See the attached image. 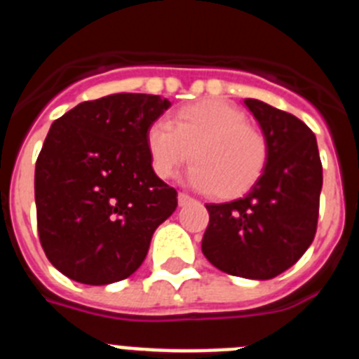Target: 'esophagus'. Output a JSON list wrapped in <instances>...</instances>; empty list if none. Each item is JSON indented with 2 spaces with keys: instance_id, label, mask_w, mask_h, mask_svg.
Instances as JSON below:
<instances>
[{
  "instance_id": "esophagus-1",
  "label": "esophagus",
  "mask_w": 359,
  "mask_h": 359,
  "mask_svg": "<svg viewBox=\"0 0 359 359\" xmlns=\"http://www.w3.org/2000/svg\"><path fill=\"white\" fill-rule=\"evenodd\" d=\"M194 199L190 198L189 194H185V192H180L177 194V203H180V207H185V205H189V203H192Z\"/></svg>"
}]
</instances>
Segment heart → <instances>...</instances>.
<instances>
[{"label": "heart", "mask_w": 359, "mask_h": 359, "mask_svg": "<svg viewBox=\"0 0 359 359\" xmlns=\"http://www.w3.org/2000/svg\"><path fill=\"white\" fill-rule=\"evenodd\" d=\"M147 152L154 172L170 177L189 158L190 185L217 198H236L261 177L268 144L236 106L207 98L187 104L170 123L154 122L147 131Z\"/></svg>", "instance_id": "heart-1"}]
</instances>
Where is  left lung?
<instances>
[{
    "mask_svg": "<svg viewBox=\"0 0 359 359\" xmlns=\"http://www.w3.org/2000/svg\"><path fill=\"white\" fill-rule=\"evenodd\" d=\"M244 106L261 126L268 160L252 189L230 203H210L201 250L228 275L268 280L304 255L318 223L322 161L302 120L257 98Z\"/></svg>",
    "mask_w": 359,
    "mask_h": 359,
    "instance_id": "1",
    "label": "left lung"
}]
</instances>
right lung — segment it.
<instances>
[{
  "label": "right lung",
  "mask_w": 359,
  "mask_h": 359,
  "mask_svg": "<svg viewBox=\"0 0 359 359\" xmlns=\"http://www.w3.org/2000/svg\"><path fill=\"white\" fill-rule=\"evenodd\" d=\"M170 102L115 93L81 102L52 123L36 163L37 230L48 261L88 286L140 268L177 192L161 182L147 131Z\"/></svg>",
  "instance_id": "obj_1"
}]
</instances>
